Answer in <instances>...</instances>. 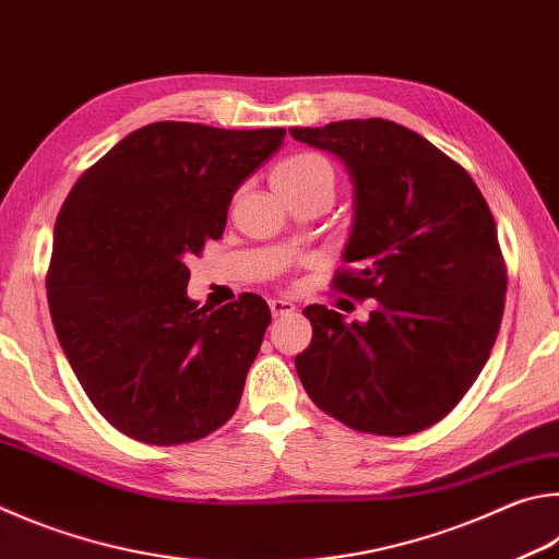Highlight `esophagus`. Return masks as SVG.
Wrapping results in <instances>:
<instances>
[{
	"label": "esophagus",
	"instance_id": "esophagus-1",
	"mask_svg": "<svg viewBox=\"0 0 559 559\" xmlns=\"http://www.w3.org/2000/svg\"><path fill=\"white\" fill-rule=\"evenodd\" d=\"M269 308L273 312V318H281V314H288V312L296 310V306H293L290 300H281V298L269 300Z\"/></svg>",
	"mask_w": 559,
	"mask_h": 559
}]
</instances>
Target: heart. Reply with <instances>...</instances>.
<instances>
[{
    "mask_svg": "<svg viewBox=\"0 0 559 559\" xmlns=\"http://www.w3.org/2000/svg\"><path fill=\"white\" fill-rule=\"evenodd\" d=\"M271 182L276 188L278 195L293 202L308 192H318L324 190L330 192L334 190V170L332 166L318 154H296L273 168Z\"/></svg>",
    "mask_w": 559,
    "mask_h": 559,
    "instance_id": "obj_1",
    "label": "heart"
}]
</instances>
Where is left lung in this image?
<instances>
[{
    "mask_svg": "<svg viewBox=\"0 0 559 559\" xmlns=\"http://www.w3.org/2000/svg\"><path fill=\"white\" fill-rule=\"evenodd\" d=\"M347 168L354 222L332 286L373 298L367 322L310 306V347L296 357L312 403L371 435L442 420L489 359L503 318L506 266L489 205L469 174L389 119L293 127Z\"/></svg>",
    "mask_w": 559,
    "mask_h": 559,
    "instance_id": "obj_1",
    "label": "left lung"
}]
</instances>
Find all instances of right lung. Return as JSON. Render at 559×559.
<instances>
[{
	"mask_svg": "<svg viewBox=\"0 0 559 559\" xmlns=\"http://www.w3.org/2000/svg\"><path fill=\"white\" fill-rule=\"evenodd\" d=\"M286 129L154 121L78 178L46 276L60 347L95 408L146 444L195 442L235 415L271 322L241 293L188 298V261L227 225L231 195Z\"/></svg>",
	"mask_w": 559,
	"mask_h": 559,
	"instance_id": "obj_1",
	"label": "right lung"
}]
</instances>
